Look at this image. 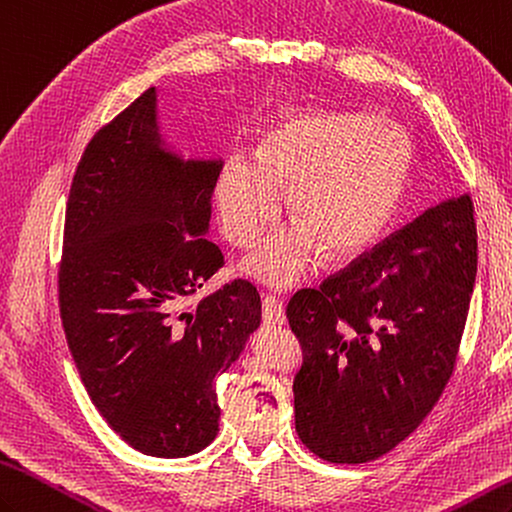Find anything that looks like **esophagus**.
I'll use <instances>...</instances> for the list:
<instances>
[{
  "mask_svg": "<svg viewBox=\"0 0 512 512\" xmlns=\"http://www.w3.org/2000/svg\"><path fill=\"white\" fill-rule=\"evenodd\" d=\"M263 320L269 326H282L287 322V315H285V309H282V302L276 300L274 295H267V298H263Z\"/></svg>",
  "mask_w": 512,
  "mask_h": 512,
  "instance_id": "obj_1",
  "label": "esophagus"
}]
</instances>
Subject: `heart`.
<instances>
[{
    "mask_svg": "<svg viewBox=\"0 0 512 512\" xmlns=\"http://www.w3.org/2000/svg\"><path fill=\"white\" fill-rule=\"evenodd\" d=\"M410 149L399 131L366 113L289 111L260 135L256 157L234 153L214 181L223 236L254 247L278 219L282 190L298 223L276 232L247 258L245 271L291 289L317 263L372 245L403 197Z\"/></svg>",
    "mask_w": 512,
    "mask_h": 512,
    "instance_id": "1",
    "label": "heart"
}]
</instances>
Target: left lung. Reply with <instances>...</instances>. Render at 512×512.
Here are the masks:
<instances>
[{"mask_svg": "<svg viewBox=\"0 0 512 512\" xmlns=\"http://www.w3.org/2000/svg\"><path fill=\"white\" fill-rule=\"evenodd\" d=\"M475 271L473 201L462 195L293 295L287 317L304 355L295 431L315 456L377 460L423 423L456 366Z\"/></svg>", "mask_w": 512, "mask_h": 512, "instance_id": "left-lung-1", "label": "left lung"}]
</instances>
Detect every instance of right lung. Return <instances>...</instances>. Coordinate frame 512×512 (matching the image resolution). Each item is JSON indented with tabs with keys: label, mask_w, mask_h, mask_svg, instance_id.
I'll list each match as a JSON object with an SVG mask.
<instances>
[{
	"label": "right lung",
	"mask_w": 512,
	"mask_h": 512,
	"mask_svg": "<svg viewBox=\"0 0 512 512\" xmlns=\"http://www.w3.org/2000/svg\"><path fill=\"white\" fill-rule=\"evenodd\" d=\"M221 160H184L149 87L78 162L65 210L59 306L89 399L146 456L184 458L219 431L214 381L260 326V295L234 280L186 300L223 267L208 241Z\"/></svg>",
	"instance_id": "1"
}]
</instances>
